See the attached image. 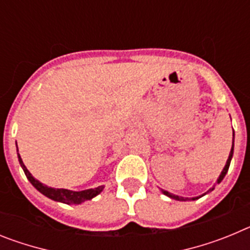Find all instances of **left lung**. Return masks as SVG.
<instances>
[{
    "label": "left lung",
    "mask_w": 250,
    "mask_h": 250,
    "mask_svg": "<svg viewBox=\"0 0 250 250\" xmlns=\"http://www.w3.org/2000/svg\"><path fill=\"white\" fill-rule=\"evenodd\" d=\"M233 151H234V131H233V145H231L230 154H229V158H228V160H227V164H225V167H224V169H223L222 174H220V175H219V178H218V180H216V183H218V184H219V183L222 182L223 179H224L225 174L228 173L229 165H230L231 158H233ZM211 190H214V187H213V188H210V189H209V190H208L207 193H205V194H208V193H209V191H211ZM161 191H163V194H165V195H167V196H169V198H171V199H175V200H184V202H185V200H189V198H183V196L174 195V194L169 193V191H167V190H163V189H161ZM205 194H203V195H205ZM203 195H202V196H203ZM199 198H200V196H199ZM199 198H198V196H196V198H191V200L199 199Z\"/></svg>",
    "instance_id": "8db88e82"
}]
</instances>
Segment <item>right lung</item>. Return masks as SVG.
Masks as SVG:
<instances>
[{
	"label": "right lung",
	"mask_w": 250,
	"mask_h": 250,
	"mask_svg": "<svg viewBox=\"0 0 250 250\" xmlns=\"http://www.w3.org/2000/svg\"><path fill=\"white\" fill-rule=\"evenodd\" d=\"M17 155H19L20 164H21L22 169L25 171L26 176H27V179L30 180L31 184L34 185L40 193L43 194V195L47 196V198H50V199L55 200V202L66 203V204H81V203L86 202V200L92 199V198H95V196L99 195V194L103 191L104 185L95 188V189H87V190L81 191H72L67 190V189H55V188L47 187V185L40 183L37 179H35L34 176L31 175V173L27 170V167L23 164V161H22L19 152H17Z\"/></svg>",
	"instance_id": "obj_1"
}]
</instances>
